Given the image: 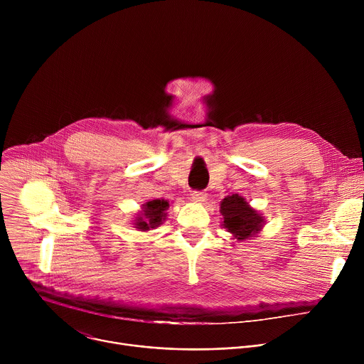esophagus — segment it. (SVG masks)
<instances>
[{
  "mask_svg": "<svg viewBox=\"0 0 364 364\" xmlns=\"http://www.w3.org/2000/svg\"><path fill=\"white\" fill-rule=\"evenodd\" d=\"M207 194L204 191H193L191 193V198L196 201V203H203L205 200Z\"/></svg>",
  "mask_w": 364,
  "mask_h": 364,
  "instance_id": "34e87169",
  "label": "esophagus"
}]
</instances>
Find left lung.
<instances>
[{
	"label": "left lung",
	"instance_id": "8db88e82",
	"mask_svg": "<svg viewBox=\"0 0 364 364\" xmlns=\"http://www.w3.org/2000/svg\"><path fill=\"white\" fill-rule=\"evenodd\" d=\"M222 226L236 239L243 242L261 233L265 226V218L239 194H232L220 201Z\"/></svg>",
	"mask_w": 364,
	"mask_h": 364
}]
</instances>
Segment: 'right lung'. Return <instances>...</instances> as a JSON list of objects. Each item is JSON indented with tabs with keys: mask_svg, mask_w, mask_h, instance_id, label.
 <instances>
[{
	"mask_svg": "<svg viewBox=\"0 0 364 364\" xmlns=\"http://www.w3.org/2000/svg\"><path fill=\"white\" fill-rule=\"evenodd\" d=\"M170 201L164 198L151 200L142 204L141 210L136 213L132 225L139 232H149L163 225L167 218Z\"/></svg>",
	"mask_w": 364,
	"mask_h": 364,
	"instance_id": "right-lung-1",
	"label": "right lung"
}]
</instances>
